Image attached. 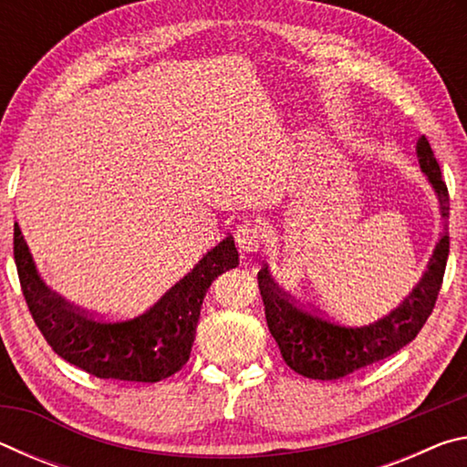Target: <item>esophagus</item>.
Instances as JSON below:
<instances>
[{
	"mask_svg": "<svg viewBox=\"0 0 467 467\" xmlns=\"http://www.w3.org/2000/svg\"><path fill=\"white\" fill-rule=\"evenodd\" d=\"M234 239L243 251H257L259 244L265 239V228L255 218H244L243 223L236 226Z\"/></svg>",
	"mask_w": 467,
	"mask_h": 467,
	"instance_id": "1",
	"label": "esophagus"
}]
</instances>
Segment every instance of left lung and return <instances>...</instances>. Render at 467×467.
Returning a JSON list of instances; mask_svg holds the SVG:
<instances>
[{"mask_svg":"<svg viewBox=\"0 0 467 467\" xmlns=\"http://www.w3.org/2000/svg\"><path fill=\"white\" fill-rule=\"evenodd\" d=\"M416 154L420 169L437 192L441 214L447 223L449 192L426 136L418 140ZM447 257L449 228L445 224L429 267L410 296L387 317L360 327L334 321L319 311L296 303L278 288V284L267 272V265H262V270L257 272V282L265 306V321L280 348L284 362L303 377L336 381L401 350L412 342L426 319L431 317L442 275H445Z\"/></svg>","mask_w":467,"mask_h":467,"instance_id":"left-lung-1","label":"left lung"}]
</instances>
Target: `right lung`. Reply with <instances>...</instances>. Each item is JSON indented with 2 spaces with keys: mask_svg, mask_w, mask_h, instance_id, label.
I'll return each mask as SVG.
<instances>
[{
  "mask_svg": "<svg viewBox=\"0 0 467 467\" xmlns=\"http://www.w3.org/2000/svg\"><path fill=\"white\" fill-rule=\"evenodd\" d=\"M14 259L28 311L53 352L88 375L138 383L162 381L183 368L205 292L220 274L239 265L233 236H226L146 313L107 319L78 309L45 286L18 224Z\"/></svg>",
  "mask_w": 467,
  "mask_h": 467,
  "instance_id": "right-lung-1",
  "label": "right lung"
}]
</instances>
